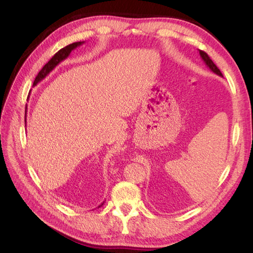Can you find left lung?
<instances>
[{
  "label": "left lung",
  "instance_id": "obj_1",
  "mask_svg": "<svg viewBox=\"0 0 253 253\" xmlns=\"http://www.w3.org/2000/svg\"><path fill=\"white\" fill-rule=\"evenodd\" d=\"M199 54H200V56H201V58L203 60V62L206 63V65L211 69V71L214 73V74H216L217 76H221V77H223V75H222V73H221V71H219V69L217 68V66L215 65V64L213 63V61L211 60V58L209 57V55L207 54L206 52H203V51H201V50H199Z\"/></svg>",
  "mask_w": 253,
  "mask_h": 253
}]
</instances>
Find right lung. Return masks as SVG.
<instances>
[{
	"label": "right lung",
	"mask_w": 253,
	"mask_h": 253,
	"mask_svg": "<svg viewBox=\"0 0 253 253\" xmlns=\"http://www.w3.org/2000/svg\"><path fill=\"white\" fill-rule=\"evenodd\" d=\"M84 43V41L74 42V43L68 44L67 46L63 47V49H61L57 53H55L54 56H53L51 60L47 62L43 67H42V69L39 72V74L37 75V77H36L35 82H34V85H37V84H39L42 79H44L47 76V75H49L53 71V69H54L58 65V64L63 62L64 60H66V58L69 56V54H71L73 50H75L76 47L80 46ZM25 114L27 115V105H26V113H25ZM25 123H26V118H25ZM103 203H104V201L100 204L99 208L103 206Z\"/></svg>",
	"instance_id": "add662e5"
}]
</instances>
